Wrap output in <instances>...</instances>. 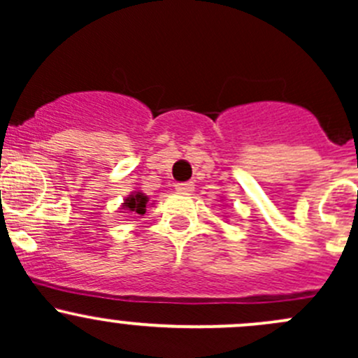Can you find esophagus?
Masks as SVG:
<instances>
[{"instance_id": "34e87169", "label": "esophagus", "mask_w": 358, "mask_h": 358, "mask_svg": "<svg viewBox=\"0 0 358 358\" xmlns=\"http://www.w3.org/2000/svg\"><path fill=\"white\" fill-rule=\"evenodd\" d=\"M176 190H178V192H185V194H189V192H192L194 190V183L192 182H183V183H176Z\"/></svg>"}]
</instances>
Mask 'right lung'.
Returning a JSON list of instances; mask_svg holds the SVG:
<instances>
[{
	"mask_svg": "<svg viewBox=\"0 0 358 358\" xmlns=\"http://www.w3.org/2000/svg\"><path fill=\"white\" fill-rule=\"evenodd\" d=\"M147 201H149V197H147L145 194L136 192V194H131V196H129L128 199L124 201L122 208H124L128 213H136V215H145Z\"/></svg>",
	"mask_w": 358,
	"mask_h": 358,
	"instance_id": "right-lung-1",
	"label": "right lung"
}]
</instances>
